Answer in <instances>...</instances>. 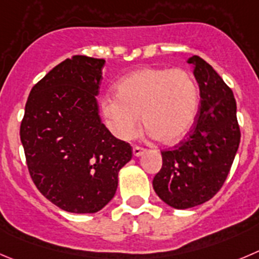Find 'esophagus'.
<instances>
[{
  "instance_id": "obj_1",
  "label": "esophagus",
  "mask_w": 259,
  "mask_h": 259,
  "mask_svg": "<svg viewBox=\"0 0 259 259\" xmlns=\"http://www.w3.org/2000/svg\"><path fill=\"white\" fill-rule=\"evenodd\" d=\"M144 152H145L144 147H140V146H135L134 147V156L139 157V156H141V155L144 154Z\"/></svg>"
}]
</instances>
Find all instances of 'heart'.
I'll list each match as a JSON object with an SVG mask.
<instances>
[{
  "label": "heart",
  "mask_w": 259,
  "mask_h": 259,
  "mask_svg": "<svg viewBox=\"0 0 259 259\" xmlns=\"http://www.w3.org/2000/svg\"><path fill=\"white\" fill-rule=\"evenodd\" d=\"M115 95L103 98L100 109L109 131L132 140L142 123L152 139L165 145L183 141L196 123L198 88L183 68L145 67L120 78Z\"/></svg>",
  "instance_id": "obj_1"
}]
</instances>
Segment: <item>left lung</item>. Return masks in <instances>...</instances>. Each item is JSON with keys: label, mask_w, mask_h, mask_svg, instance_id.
Wrapping results in <instances>:
<instances>
[{"label": "left lung", "mask_w": 259, "mask_h": 259, "mask_svg": "<svg viewBox=\"0 0 259 259\" xmlns=\"http://www.w3.org/2000/svg\"><path fill=\"white\" fill-rule=\"evenodd\" d=\"M187 62L198 83L199 113L188 139L161 152L162 166L152 181L160 199L177 210L202 205L220 191L240 142L231 89L198 56Z\"/></svg>", "instance_id": "1"}]
</instances>
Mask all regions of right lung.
Wrapping results in <instances>:
<instances>
[{
	"label": "right lung",
	"mask_w": 259,
	"mask_h": 259,
	"mask_svg": "<svg viewBox=\"0 0 259 259\" xmlns=\"http://www.w3.org/2000/svg\"><path fill=\"white\" fill-rule=\"evenodd\" d=\"M104 60L73 56L29 94L20 127L29 173L47 199L67 212L95 213L109 203L131 145L102 123L97 97Z\"/></svg>",
	"instance_id": "obj_1"
}]
</instances>
